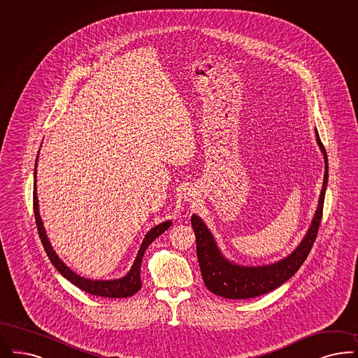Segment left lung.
<instances>
[{
	"label": "left lung",
	"instance_id": "8db88e82",
	"mask_svg": "<svg viewBox=\"0 0 358 358\" xmlns=\"http://www.w3.org/2000/svg\"><path fill=\"white\" fill-rule=\"evenodd\" d=\"M318 146L324 154L325 175L321 195L318 200L317 211L313 217L312 225L305 235L300 245L291 255L275 264L263 266H243L229 263L220 253L211 232L196 215H192L191 223L196 236V253H198L200 272L206 287L215 294L224 299L244 300L265 294L276 289L299 271L305 259L312 250L317 238L318 227L322 217L325 189L328 185V155L325 147L321 143L316 130Z\"/></svg>",
	"mask_w": 358,
	"mask_h": 358
}]
</instances>
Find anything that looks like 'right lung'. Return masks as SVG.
<instances>
[{"label": "right lung", "instance_id": "obj_1", "mask_svg": "<svg viewBox=\"0 0 358 358\" xmlns=\"http://www.w3.org/2000/svg\"><path fill=\"white\" fill-rule=\"evenodd\" d=\"M38 159V157H37ZM37 167V163H36ZM36 171H34V192H33V208H34V217H36V224L38 229V235H40L42 245L46 251V255L49 256L52 264L57 268V271L67 278L70 282H73L76 287H78L82 291L87 292L94 296H101V297H111V299H120V297H130L135 294L136 292L141 289L142 287V281H141V265L142 260L145 256L148 245L160 236L164 231H167L171 227V222H164L162 224L154 227L143 240L141 250L138 252V256L135 259L130 272L124 276V278H118V280H89V278H83L78 276L77 273H74L70 268H67L66 265L61 262V259L55 255L53 251L48 236L45 234L42 220H41L40 212H38V199H37V191H36Z\"/></svg>", "mask_w": 358, "mask_h": 358}]
</instances>
